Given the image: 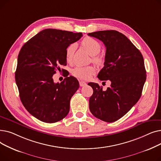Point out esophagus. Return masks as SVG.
<instances>
[{
    "instance_id": "1",
    "label": "esophagus",
    "mask_w": 161,
    "mask_h": 161,
    "mask_svg": "<svg viewBox=\"0 0 161 161\" xmlns=\"http://www.w3.org/2000/svg\"><path fill=\"white\" fill-rule=\"evenodd\" d=\"M87 85V83L85 81H80V86L81 87H83V86H86Z\"/></svg>"
}]
</instances>
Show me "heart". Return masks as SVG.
<instances>
[{"label": "heart", "instance_id": "1", "mask_svg": "<svg viewBox=\"0 0 161 161\" xmlns=\"http://www.w3.org/2000/svg\"><path fill=\"white\" fill-rule=\"evenodd\" d=\"M81 45L89 54L92 56V61L98 64H101L103 63V58L97 55L99 53L101 49V46L97 40L91 37H86L82 40ZM75 48L76 45L75 44H71L67 47L65 56L68 62H70L72 61ZM95 72V68L93 66H76L72 69V74L75 77L79 79L87 80L91 78V76L94 74Z\"/></svg>", "mask_w": 161, "mask_h": 161}]
</instances>
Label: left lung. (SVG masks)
I'll use <instances>...</instances> for the list:
<instances>
[{
	"label": "left lung",
	"mask_w": 161,
	"mask_h": 161,
	"mask_svg": "<svg viewBox=\"0 0 161 161\" xmlns=\"http://www.w3.org/2000/svg\"><path fill=\"white\" fill-rule=\"evenodd\" d=\"M88 35L106 46L104 66L97 77L111 82L105 91L98 83H88L93 89L89 98L90 111L100 120L114 122L127 113L142 95L146 80L144 61L136 46L119 32L100 31Z\"/></svg>",
	"instance_id": "obj_1"
}]
</instances>
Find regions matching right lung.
I'll return each mask as SVG.
<instances>
[{
    "instance_id": "add662e5",
    "label": "right lung",
    "mask_w": 161,
    "mask_h": 161,
    "mask_svg": "<svg viewBox=\"0 0 161 161\" xmlns=\"http://www.w3.org/2000/svg\"><path fill=\"white\" fill-rule=\"evenodd\" d=\"M82 33L53 29L38 32L21 47L15 74L21 103L36 119L53 123L64 118L70 101L79 88L74 76L54 83L53 75L60 65H66V49Z\"/></svg>"
}]
</instances>
